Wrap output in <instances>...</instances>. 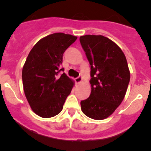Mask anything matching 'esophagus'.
<instances>
[{
    "label": "esophagus",
    "instance_id": "1",
    "mask_svg": "<svg viewBox=\"0 0 151 151\" xmlns=\"http://www.w3.org/2000/svg\"><path fill=\"white\" fill-rule=\"evenodd\" d=\"M82 80H83V78H82V77L81 76H80V77H77V78L75 79V82L77 83H82Z\"/></svg>",
    "mask_w": 151,
    "mask_h": 151
}]
</instances>
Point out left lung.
Listing matches in <instances>:
<instances>
[{"instance_id":"obj_1","label":"left lung","mask_w":151,"mask_h":151,"mask_svg":"<svg viewBox=\"0 0 151 151\" xmlns=\"http://www.w3.org/2000/svg\"><path fill=\"white\" fill-rule=\"evenodd\" d=\"M80 44L91 65V95L80 102L86 116L103 120L112 115L124 99L130 71L124 53L101 35H85Z\"/></svg>"}]
</instances>
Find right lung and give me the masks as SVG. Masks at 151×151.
<instances>
[{
	"instance_id": "1",
	"label": "right lung",
	"mask_w": 151,
	"mask_h": 151,
	"mask_svg": "<svg viewBox=\"0 0 151 151\" xmlns=\"http://www.w3.org/2000/svg\"><path fill=\"white\" fill-rule=\"evenodd\" d=\"M77 36L55 33L42 38L29 52L22 68L23 90L32 110L42 118L60 113L74 83L65 73L59 74L63 55Z\"/></svg>"
}]
</instances>
